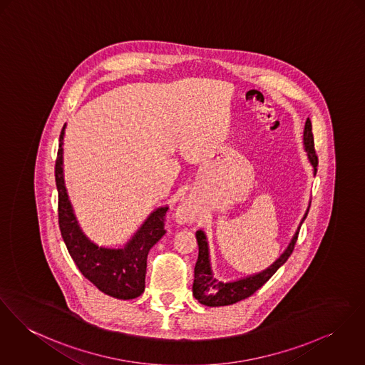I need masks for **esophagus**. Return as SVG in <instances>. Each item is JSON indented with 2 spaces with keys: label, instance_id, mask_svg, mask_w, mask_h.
Wrapping results in <instances>:
<instances>
[{
  "label": "esophagus",
  "instance_id": "34e87169",
  "mask_svg": "<svg viewBox=\"0 0 365 365\" xmlns=\"http://www.w3.org/2000/svg\"><path fill=\"white\" fill-rule=\"evenodd\" d=\"M175 217H176L178 222L186 224V222H190V221L195 218V214H193V210H192V207H190L189 204H182V205L178 208Z\"/></svg>",
  "mask_w": 365,
  "mask_h": 365
}]
</instances>
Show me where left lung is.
<instances>
[{
    "label": "left lung",
    "instance_id": "obj_1",
    "mask_svg": "<svg viewBox=\"0 0 365 365\" xmlns=\"http://www.w3.org/2000/svg\"><path fill=\"white\" fill-rule=\"evenodd\" d=\"M304 147L309 154V163L314 167V173H317L318 168V155L315 153L314 147V135H312V126L311 120L307 119L306 128H304ZM307 217V214H306ZM304 217V220H306ZM300 232V226H299ZM299 232L296 236L292 239V243L283 252L281 258L275 261L268 269L252 275L249 278L240 279V281L224 282L217 281L212 277L211 267H210V258H208V246H207V239L205 235L198 230L196 233L197 243H198V258H197L196 267H195V282H193V294L197 300L210 307H218V306H229L235 304L240 300H245L254 294L261 286H264L267 282L272 278V275L281 268L282 265L287 261L290 254L294 250V246L297 243Z\"/></svg>",
    "mask_w": 365,
    "mask_h": 365
}]
</instances>
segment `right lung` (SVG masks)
<instances>
[{"label":"right lung","instance_id":"1","mask_svg":"<svg viewBox=\"0 0 365 365\" xmlns=\"http://www.w3.org/2000/svg\"><path fill=\"white\" fill-rule=\"evenodd\" d=\"M63 129L59 135L56 160L58 224L62 239L86 279L108 296L122 300L135 299L144 292L147 254L167 232L164 222L168 208L163 207L154 211L125 249H103L91 243L78 226L63 185Z\"/></svg>","mask_w":365,"mask_h":365}]
</instances>
